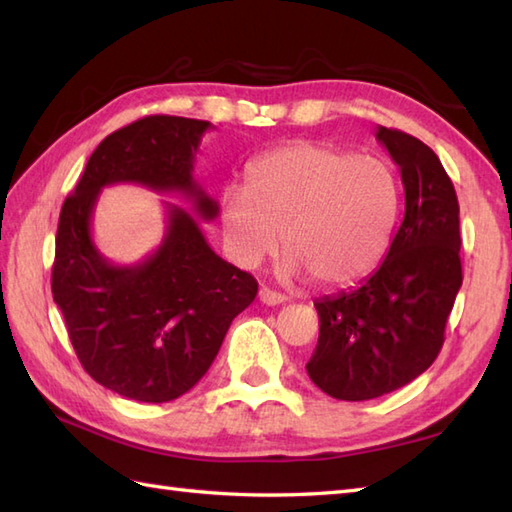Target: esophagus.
I'll return each mask as SVG.
<instances>
[{
	"instance_id": "obj_1",
	"label": "esophagus",
	"mask_w": 512,
	"mask_h": 512,
	"mask_svg": "<svg viewBox=\"0 0 512 512\" xmlns=\"http://www.w3.org/2000/svg\"><path fill=\"white\" fill-rule=\"evenodd\" d=\"M259 301L266 303V306H279V303H284L286 297L279 295V292L270 290V288H262L259 290Z\"/></svg>"
}]
</instances>
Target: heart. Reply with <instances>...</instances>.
Segmentation results:
<instances>
[{
  "label": "heart",
  "instance_id": "heart-1",
  "mask_svg": "<svg viewBox=\"0 0 512 512\" xmlns=\"http://www.w3.org/2000/svg\"><path fill=\"white\" fill-rule=\"evenodd\" d=\"M398 215V184L385 162L312 140L268 151L248 169V189L222 195V231L239 264L275 255L284 233L290 277L343 288L385 257Z\"/></svg>",
  "mask_w": 512,
  "mask_h": 512
}]
</instances>
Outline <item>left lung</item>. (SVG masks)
Masks as SVG:
<instances>
[{
    "label": "left lung",
    "instance_id": "left-lung-1",
    "mask_svg": "<svg viewBox=\"0 0 512 512\" xmlns=\"http://www.w3.org/2000/svg\"><path fill=\"white\" fill-rule=\"evenodd\" d=\"M378 143L400 167L405 217L361 286L317 299L319 343L306 369L336 400H369L427 372L462 286L460 206L433 149L398 129Z\"/></svg>",
    "mask_w": 512,
    "mask_h": 512
}]
</instances>
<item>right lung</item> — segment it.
Returning a JSON list of instances; mask_svg holds the SVG:
<instances>
[{"mask_svg": "<svg viewBox=\"0 0 512 512\" xmlns=\"http://www.w3.org/2000/svg\"><path fill=\"white\" fill-rule=\"evenodd\" d=\"M206 129L209 121L182 116H147L118 129L94 149L59 215L54 303L85 372L129 400L187 394L257 295L253 275L215 255L200 222L178 204H165V235L143 262L112 264L92 239L101 189L121 182L180 193L200 220H215L220 206L193 178Z\"/></svg>", "mask_w": 512, "mask_h": 512, "instance_id": "1", "label": "right lung"}]
</instances>
